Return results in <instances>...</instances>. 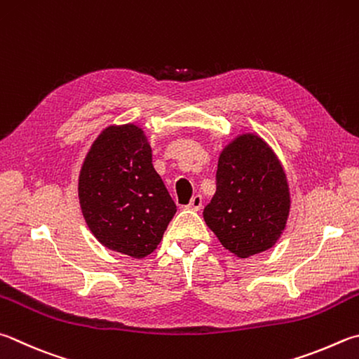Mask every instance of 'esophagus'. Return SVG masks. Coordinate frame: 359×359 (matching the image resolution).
Instances as JSON below:
<instances>
[{"label":"esophagus","instance_id":"obj_1","mask_svg":"<svg viewBox=\"0 0 359 359\" xmlns=\"http://www.w3.org/2000/svg\"><path fill=\"white\" fill-rule=\"evenodd\" d=\"M201 207H202V196H199V194H196V196H193L191 201H190V204L187 205L188 210H194V212H198Z\"/></svg>","mask_w":359,"mask_h":359}]
</instances>
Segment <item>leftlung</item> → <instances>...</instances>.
<instances>
[{
  "label": "left lung",
  "instance_id": "8db88e82",
  "mask_svg": "<svg viewBox=\"0 0 359 359\" xmlns=\"http://www.w3.org/2000/svg\"><path fill=\"white\" fill-rule=\"evenodd\" d=\"M290 194L283 166L256 135H242L218 160L217 193L204 219L226 250L250 257L276 243L289 217Z\"/></svg>",
  "mask_w": 359,
  "mask_h": 359
}]
</instances>
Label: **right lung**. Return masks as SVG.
I'll return each instance as SVG.
<instances>
[{
  "label": "right lung",
  "instance_id": "1",
  "mask_svg": "<svg viewBox=\"0 0 359 359\" xmlns=\"http://www.w3.org/2000/svg\"><path fill=\"white\" fill-rule=\"evenodd\" d=\"M78 196L90 232L109 250L141 259L161 242L177 212L133 123L108 127L84 158Z\"/></svg>",
  "mask_w": 359,
  "mask_h": 359
}]
</instances>
